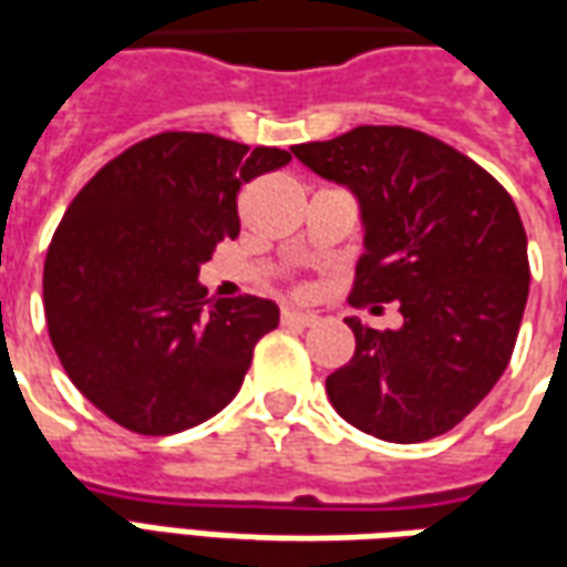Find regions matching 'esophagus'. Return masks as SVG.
Here are the masks:
<instances>
[{"instance_id": "obj_1", "label": "esophagus", "mask_w": 567, "mask_h": 567, "mask_svg": "<svg viewBox=\"0 0 567 567\" xmlns=\"http://www.w3.org/2000/svg\"><path fill=\"white\" fill-rule=\"evenodd\" d=\"M282 322L285 324H303V328H310V324L319 322V316H316V312H303V310H282Z\"/></svg>"}]
</instances>
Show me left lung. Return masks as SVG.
Segmentation results:
<instances>
[{
	"mask_svg": "<svg viewBox=\"0 0 567 567\" xmlns=\"http://www.w3.org/2000/svg\"><path fill=\"white\" fill-rule=\"evenodd\" d=\"M359 202L365 251L352 300L399 303L402 328L347 324L355 352L328 374L340 417L383 442L449 433L509 365L528 300V239L494 177L454 146L399 125H359L291 146Z\"/></svg>",
	"mask_w": 567,
	"mask_h": 567,
	"instance_id": "obj_1",
	"label": "left lung"
}]
</instances>
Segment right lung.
<instances>
[{"label": "right lung", "mask_w": 567, "mask_h": 567, "mask_svg": "<svg viewBox=\"0 0 567 567\" xmlns=\"http://www.w3.org/2000/svg\"><path fill=\"white\" fill-rule=\"evenodd\" d=\"M288 162L276 146L165 132L106 162L70 202L45 257V319L63 371L110 421L172 435L239 393L279 307L205 300L196 276L239 236V189Z\"/></svg>", "instance_id": "obj_1"}]
</instances>
